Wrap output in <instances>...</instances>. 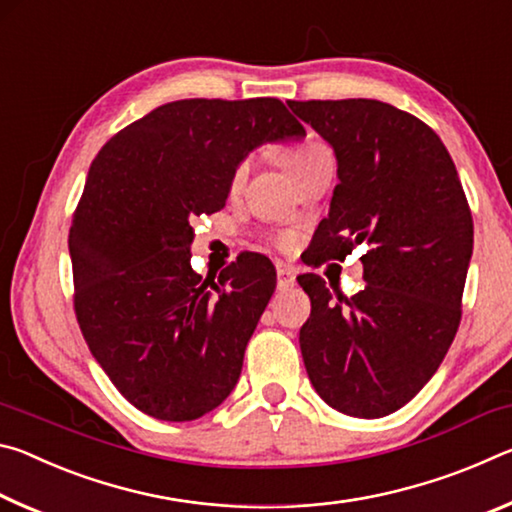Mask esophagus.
I'll return each mask as SVG.
<instances>
[{
    "instance_id": "1",
    "label": "esophagus",
    "mask_w": 512,
    "mask_h": 512,
    "mask_svg": "<svg viewBox=\"0 0 512 512\" xmlns=\"http://www.w3.org/2000/svg\"><path fill=\"white\" fill-rule=\"evenodd\" d=\"M296 284V275L289 271L287 266H277V287L280 289H291Z\"/></svg>"
}]
</instances>
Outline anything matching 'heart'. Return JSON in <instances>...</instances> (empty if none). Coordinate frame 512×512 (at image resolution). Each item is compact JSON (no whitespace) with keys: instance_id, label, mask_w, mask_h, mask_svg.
I'll use <instances>...</instances> for the list:
<instances>
[{"instance_id":"obj_1","label":"heart","mask_w":512,"mask_h":512,"mask_svg":"<svg viewBox=\"0 0 512 512\" xmlns=\"http://www.w3.org/2000/svg\"><path fill=\"white\" fill-rule=\"evenodd\" d=\"M323 153H329L327 146L309 140V142H302L298 146H291L289 151H284L282 160H284V164H287V169L293 173L296 169H300L302 164H307L309 160H314L316 155H323ZM246 173H248V162H241L235 169V176H232V187H239L241 183H244Z\"/></svg>"}]
</instances>
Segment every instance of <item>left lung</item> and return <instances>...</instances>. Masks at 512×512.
<instances>
[{"instance_id": "left-lung-1", "label": "left lung", "mask_w": 512, "mask_h": 512, "mask_svg": "<svg viewBox=\"0 0 512 512\" xmlns=\"http://www.w3.org/2000/svg\"><path fill=\"white\" fill-rule=\"evenodd\" d=\"M287 106L336 155L339 185L311 250L343 259L368 244L357 296H334L316 273L298 277L311 300L302 359L332 409L384 418L420 393L454 341L474 244L470 205L445 144L409 112L375 99Z\"/></svg>"}]
</instances>
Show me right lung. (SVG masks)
I'll list each match as a JSON object with an SVG mask.
<instances>
[{"instance_id":"1","label":"right lung","mask_w":512,"mask_h":512,"mask_svg":"<svg viewBox=\"0 0 512 512\" xmlns=\"http://www.w3.org/2000/svg\"><path fill=\"white\" fill-rule=\"evenodd\" d=\"M305 135L280 99H183L94 158L69 228L74 309L92 357L142 413L196 420L237 386L275 268L244 253L203 280L189 219L221 210L248 153Z\"/></svg>"}]
</instances>
